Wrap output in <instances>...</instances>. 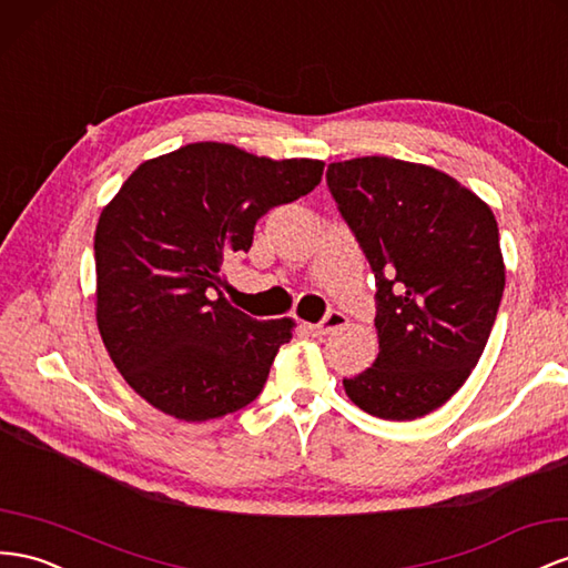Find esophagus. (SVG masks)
<instances>
[{"label":"esophagus","instance_id":"34e87169","mask_svg":"<svg viewBox=\"0 0 568 568\" xmlns=\"http://www.w3.org/2000/svg\"><path fill=\"white\" fill-rule=\"evenodd\" d=\"M346 322H348V317H346L342 311H329V313L325 315V320L320 322V325H308V327H311V332H313L315 336H327V334H332V332H336V329L346 327Z\"/></svg>","mask_w":568,"mask_h":568}]
</instances>
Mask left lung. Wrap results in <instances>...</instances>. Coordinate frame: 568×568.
Masks as SVG:
<instances>
[{"instance_id": "obj_1", "label": "left lung", "mask_w": 568, "mask_h": 568, "mask_svg": "<svg viewBox=\"0 0 568 568\" xmlns=\"http://www.w3.org/2000/svg\"><path fill=\"white\" fill-rule=\"evenodd\" d=\"M327 186L377 280L379 354L346 396L371 416L416 420L478 365L504 294L493 210L435 166L356 158Z\"/></svg>"}]
</instances>
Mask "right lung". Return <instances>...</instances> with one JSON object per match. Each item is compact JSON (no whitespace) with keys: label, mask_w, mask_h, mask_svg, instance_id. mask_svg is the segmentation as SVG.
Listing matches in <instances>:
<instances>
[{"label":"right lung","mask_w":568,"mask_h":568,"mask_svg":"<svg viewBox=\"0 0 568 568\" xmlns=\"http://www.w3.org/2000/svg\"><path fill=\"white\" fill-rule=\"evenodd\" d=\"M322 170L320 160L191 143L143 162L104 205L95 229L98 329L116 371L150 406L205 423L263 392L296 322H260L234 308L220 291L222 265L248 253L255 222L311 193Z\"/></svg>","instance_id":"add662e5"}]
</instances>
